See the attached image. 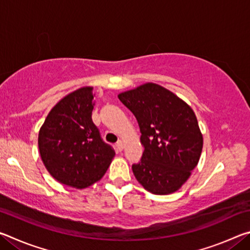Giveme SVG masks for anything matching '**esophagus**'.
<instances>
[{
  "instance_id": "1",
  "label": "esophagus",
  "mask_w": 250,
  "mask_h": 250,
  "mask_svg": "<svg viewBox=\"0 0 250 250\" xmlns=\"http://www.w3.org/2000/svg\"><path fill=\"white\" fill-rule=\"evenodd\" d=\"M124 147H125V143H124V141H118L117 142V149L119 150V151H122L124 150Z\"/></svg>"
}]
</instances>
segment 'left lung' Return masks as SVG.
Masks as SVG:
<instances>
[{"label": "left lung", "instance_id": "8db88e82", "mask_svg": "<svg viewBox=\"0 0 250 250\" xmlns=\"http://www.w3.org/2000/svg\"><path fill=\"white\" fill-rule=\"evenodd\" d=\"M140 126L145 146L132 171L143 188L158 195L179 189L197 166L203 135L192 108L170 90L153 83L118 96Z\"/></svg>", "mask_w": 250, "mask_h": 250}]
</instances>
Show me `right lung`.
<instances>
[{"label": "right lung", "mask_w": 250, "mask_h": 250, "mask_svg": "<svg viewBox=\"0 0 250 250\" xmlns=\"http://www.w3.org/2000/svg\"><path fill=\"white\" fill-rule=\"evenodd\" d=\"M91 87L64 97L50 110L39 133L42 161L59 183L84 188L104 175L115 150L92 122Z\"/></svg>", "instance_id": "right-lung-1"}]
</instances>
